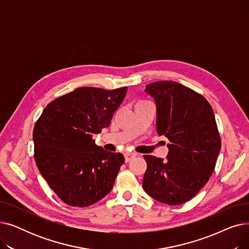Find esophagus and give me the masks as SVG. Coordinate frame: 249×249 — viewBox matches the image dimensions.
Returning <instances> with one entry per match:
<instances>
[{
    "instance_id": "esophagus-1",
    "label": "esophagus",
    "mask_w": 249,
    "mask_h": 249,
    "mask_svg": "<svg viewBox=\"0 0 249 249\" xmlns=\"http://www.w3.org/2000/svg\"><path fill=\"white\" fill-rule=\"evenodd\" d=\"M124 156H125V161L126 162H129L130 160H133L135 156H136V153H132V152H126L125 154H124Z\"/></svg>"
}]
</instances>
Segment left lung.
Masks as SVG:
<instances>
[{
  "label": "left lung",
  "instance_id": "1",
  "mask_svg": "<svg viewBox=\"0 0 249 249\" xmlns=\"http://www.w3.org/2000/svg\"><path fill=\"white\" fill-rule=\"evenodd\" d=\"M155 101L156 131L168 140L166 159L144 155L142 187L151 198L180 205L195 197L210 178L221 149L211 105L200 94L177 82L146 85Z\"/></svg>",
  "mask_w": 249,
  "mask_h": 249
}]
</instances>
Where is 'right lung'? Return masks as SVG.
<instances>
[{
  "label": "right lung",
  "instance_id": "1",
  "mask_svg": "<svg viewBox=\"0 0 249 249\" xmlns=\"http://www.w3.org/2000/svg\"><path fill=\"white\" fill-rule=\"evenodd\" d=\"M127 87H83L49 103L33 130L34 159L43 178L65 204L88 207L113 188L121 153L96 145L94 134L109 127Z\"/></svg>",
  "mask_w": 249,
  "mask_h": 249
}]
</instances>
